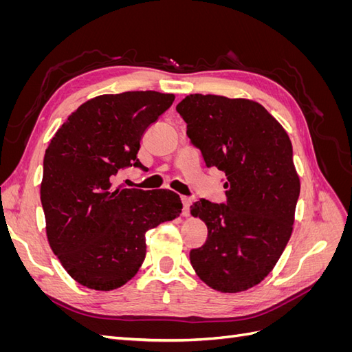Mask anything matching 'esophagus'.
Wrapping results in <instances>:
<instances>
[{
    "label": "esophagus",
    "instance_id": "1",
    "mask_svg": "<svg viewBox=\"0 0 352 352\" xmlns=\"http://www.w3.org/2000/svg\"><path fill=\"white\" fill-rule=\"evenodd\" d=\"M182 202H184L182 214H184L185 217H188V216H189V206H190V202H192V199L188 198V197H182Z\"/></svg>",
    "mask_w": 352,
    "mask_h": 352
}]
</instances>
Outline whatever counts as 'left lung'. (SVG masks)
Wrapping results in <instances>:
<instances>
[{"label": "left lung", "mask_w": 352, "mask_h": 352, "mask_svg": "<svg viewBox=\"0 0 352 352\" xmlns=\"http://www.w3.org/2000/svg\"><path fill=\"white\" fill-rule=\"evenodd\" d=\"M176 111L206 166L226 175L228 189L226 202L201 198L190 206L208 229L206 243L190 250V264L212 289L247 291L273 270L292 233L300 177L289 136L250 100L190 94Z\"/></svg>", "instance_id": "obj_1"}]
</instances>
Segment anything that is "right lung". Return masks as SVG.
<instances>
[{
    "label": "right lung",
    "mask_w": 352,
    "mask_h": 352,
    "mask_svg": "<svg viewBox=\"0 0 352 352\" xmlns=\"http://www.w3.org/2000/svg\"><path fill=\"white\" fill-rule=\"evenodd\" d=\"M173 101L157 91L100 95L72 113L47 148L41 202L50 247L89 289L129 282L145 260V233L182 212L168 189L113 185L122 170L146 172L141 138Z\"/></svg>",
    "instance_id": "add662e5"
}]
</instances>
